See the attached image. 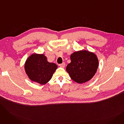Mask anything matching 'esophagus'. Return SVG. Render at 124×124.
<instances>
[{"label":"esophagus","mask_w":124,"mask_h":124,"mask_svg":"<svg viewBox=\"0 0 124 124\" xmlns=\"http://www.w3.org/2000/svg\"><path fill=\"white\" fill-rule=\"evenodd\" d=\"M59 66L62 67V68H64L65 66V63L64 62H63V63H62L61 64H59Z\"/></svg>","instance_id":"1"}]
</instances>
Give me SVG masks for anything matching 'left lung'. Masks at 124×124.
Here are the masks:
<instances>
[{"instance_id":"obj_1","label":"left lung","mask_w":124,"mask_h":124,"mask_svg":"<svg viewBox=\"0 0 124 124\" xmlns=\"http://www.w3.org/2000/svg\"><path fill=\"white\" fill-rule=\"evenodd\" d=\"M71 62L67 65L66 71L71 78L78 83H85L95 75L99 65L96 55L86 50L74 52L70 56Z\"/></svg>"}]
</instances>
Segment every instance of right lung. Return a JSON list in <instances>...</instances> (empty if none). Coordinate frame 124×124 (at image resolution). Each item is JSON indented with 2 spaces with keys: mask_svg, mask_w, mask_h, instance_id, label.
I'll list each match as a JSON object with an SVG mask.
<instances>
[{
  "mask_svg": "<svg viewBox=\"0 0 124 124\" xmlns=\"http://www.w3.org/2000/svg\"><path fill=\"white\" fill-rule=\"evenodd\" d=\"M57 67L56 64L49 62L44 54H31L24 64L25 71L29 79L42 85L50 81Z\"/></svg>",
  "mask_w": 124,
  "mask_h": 124,
  "instance_id": "obj_1",
  "label": "right lung"
}]
</instances>
